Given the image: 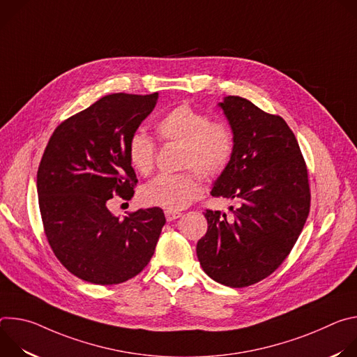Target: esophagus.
I'll return each instance as SVG.
<instances>
[{
  "mask_svg": "<svg viewBox=\"0 0 357 357\" xmlns=\"http://www.w3.org/2000/svg\"><path fill=\"white\" fill-rule=\"evenodd\" d=\"M182 216V213L181 212H171V211H165V218H167V220L168 222H172V220H175V219H178V218H181Z\"/></svg>",
  "mask_w": 357,
  "mask_h": 357,
  "instance_id": "1",
  "label": "esophagus"
}]
</instances>
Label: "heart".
Segmentation results:
<instances>
[{"label": "heart", "mask_w": 357, "mask_h": 357, "mask_svg": "<svg viewBox=\"0 0 357 357\" xmlns=\"http://www.w3.org/2000/svg\"><path fill=\"white\" fill-rule=\"evenodd\" d=\"M162 141L182 145L181 168H190L206 178L222 175L234 152V137L230 127L188 105L176 106L155 124ZM155 142L144 132H134L128 141L127 154L131 167L142 176L155 165ZM202 195V183L195 172L160 175L141 190L145 205L164 211H182Z\"/></svg>", "instance_id": "1"}]
</instances>
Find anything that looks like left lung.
I'll return each instance as SVG.
<instances>
[{"mask_svg":"<svg viewBox=\"0 0 357 357\" xmlns=\"http://www.w3.org/2000/svg\"><path fill=\"white\" fill-rule=\"evenodd\" d=\"M219 107L230 124L234 152L211 193L240 206L231 208L230 219L206 211L208 231L196 254L212 280L241 288L264 280L287 259L307 222L311 192L307 165L284 119L238 96L225 97Z\"/></svg>","mask_w":357,"mask_h":357,"instance_id":"1","label":"left lung"}]
</instances>
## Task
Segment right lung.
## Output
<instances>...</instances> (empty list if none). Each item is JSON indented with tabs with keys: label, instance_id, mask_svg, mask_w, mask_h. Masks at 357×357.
<instances>
[{
	"label": "right lung",
	"instance_id": "right-lung-1",
	"mask_svg": "<svg viewBox=\"0 0 357 357\" xmlns=\"http://www.w3.org/2000/svg\"><path fill=\"white\" fill-rule=\"evenodd\" d=\"M158 93H114L65 120L50 137L36 176L46 238L83 281L124 282L149 263L165 225L162 209L114 216L107 200H130L137 185L127 146L154 110Z\"/></svg>",
	"mask_w": 357,
	"mask_h": 357
}]
</instances>
